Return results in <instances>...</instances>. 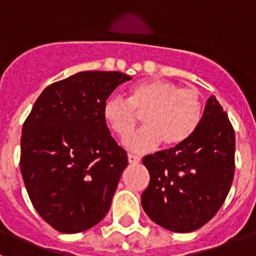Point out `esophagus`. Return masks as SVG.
<instances>
[{
  "label": "esophagus",
  "instance_id": "obj_1",
  "mask_svg": "<svg viewBox=\"0 0 256 256\" xmlns=\"http://www.w3.org/2000/svg\"><path fill=\"white\" fill-rule=\"evenodd\" d=\"M128 162L130 164H138L141 162V158L137 155H132V154H128Z\"/></svg>",
  "mask_w": 256,
  "mask_h": 256
}]
</instances>
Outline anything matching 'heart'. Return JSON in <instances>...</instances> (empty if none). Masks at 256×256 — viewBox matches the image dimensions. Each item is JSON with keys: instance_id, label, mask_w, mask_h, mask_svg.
<instances>
[{"instance_id": "obj_1", "label": "heart", "mask_w": 256, "mask_h": 256, "mask_svg": "<svg viewBox=\"0 0 256 256\" xmlns=\"http://www.w3.org/2000/svg\"><path fill=\"white\" fill-rule=\"evenodd\" d=\"M144 114L145 126L128 134L136 122V114ZM202 115V100L196 88L182 87L166 79H146L132 84L128 100L108 97L102 116L108 128L119 137L128 136L123 144L134 152L158 148H174L187 141Z\"/></svg>"}]
</instances>
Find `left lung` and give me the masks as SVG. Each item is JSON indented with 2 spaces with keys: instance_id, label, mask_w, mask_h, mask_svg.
Returning <instances> with one entry per match:
<instances>
[{
  "instance_id": "8db88e82",
  "label": "left lung",
  "mask_w": 256,
  "mask_h": 256,
  "mask_svg": "<svg viewBox=\"0 0 256 256\" xmlns=\"http://www.w3.org/2000/svg\"><path fill=\"white\" fill-rule=\"evenodd\" d=\"M234 130L214 96L184 144L144 156L150 183L141 196L148 218L172 232L187 234L216 216L234 174Z\"/></svg>"
}]
</instances>
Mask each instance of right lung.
<instances>
[{
  "instance_id": "obj_1",
  "label": "right lung",
  "mask_w": 256,
  "mask_h": 256,
  "mask_svg": "<svg viewBox=\"0 0 256 256\" xmlns=\"http://www.w3.org/2000/svg\"><path fill=\"white\" fill-rule=\"evenodd\" d=\"M130 79L120 72H79L44 88L22 126V180L38 214L61 234L90 230L112 206L128 158L102 108Z\"/></svg>"
}]
</instances>
